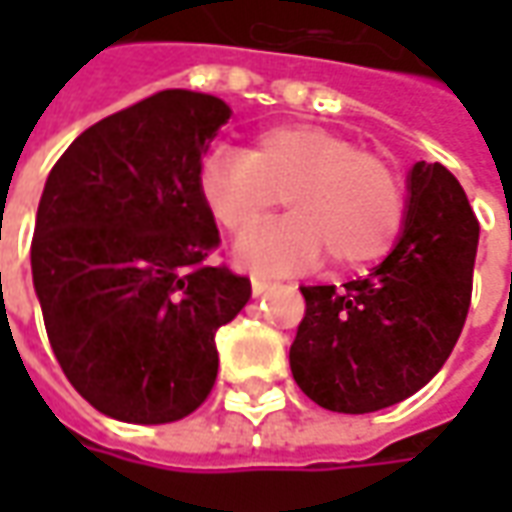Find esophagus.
I'll return each mask as SVG.
<instances>
[{
	"label": "esophagus",
	"mask_w": 512,
	"mask_h": 512,
	"mask_svg": "<svg viewBox=\"0 0 512 512\" xmlns=\"http://www.w3.org/2000/svg\"><path fill=\"white\" fill-rule=\"evenodd\" d=\"M268 288H274V282H271V279L252 277V293H255V296H263Z\"/></svg>",
	"instance_id": "34e87169"
}]
</instances>
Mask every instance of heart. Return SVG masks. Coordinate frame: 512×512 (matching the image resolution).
I'll return each instance as SVG.
<instances>
[{
    "instance_id": "heart-1",
    "label": "heart",
    "mask_w": 512,
    "mask_h": 512,
    "mask_svg": "<svg viewBox=\"0 0 512 512\" xmlns=\"http://www.w3.org/2000/svg\"><path fill=\"white\" fill-rule=\"evenodd\" d=\"M197 189L213 222L241 235L278 201L285 220L244 235L235 260L252 271H293L321 260L356 268L386 255L406 222V189L378 153L326 128H266L246 150L219 145L202 161Z\"/></svg>"
}]
</instances>
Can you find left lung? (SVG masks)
Here are the masks:
<instances>
[{
    "label": "left lung",
    "instance_id": "1",
    "mask_svg": "<svg viewBox=\"0 0 512 512\" xmlns=\"http://www.w3.org/2000/svg\"><path fill=\"white\" fill-rule=\"evenodd\" d=\"M480 222L450 169L417 161L395 249L370 277L301 288L290 345L304 395L343 414L395 406L436 376L472 304Z\"/></svg>",
    "mask_w": 512,
    "mask_h": 512
}]
</instances>
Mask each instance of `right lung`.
<instances>
[{
  "label": "right lung",
  "instance_id": "obj_1",
  "mask_svg": "<svg viewBox=\"0 0 512 512\" xmlns=\"http://www.w3.org/2000/svg\"><path fill=\"white\" fill-rule=\"evenodd\" d=\"M227 120L222 98L161 90L51 167L32 282L62 373L106 417L164 425L197 411L216 384V329L252 296L249 277L205 266L219 230L197 172Z\"/></svg>",
  "mask_w": 512,
  "mask_h": 512
}]
</instances>
